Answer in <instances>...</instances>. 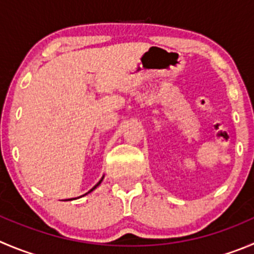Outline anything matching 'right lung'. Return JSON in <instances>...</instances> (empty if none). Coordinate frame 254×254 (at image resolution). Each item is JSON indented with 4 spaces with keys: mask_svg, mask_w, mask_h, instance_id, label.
Wrapping results in <instances>:
<instances>
[{
    "mask_svg": "<svg viewBox=\"0 0 254 254\" xmlns=\"http://www.w3.org/2000/svg\"><path fill=\"white\" fill-rule=\"evenodd\" d=\"M102 180H103V177H102ZM102 180H101V181H100V182H98V183H97V185H96V186H95V187H93V188H92V190H88V193H89V192H92V190H95V188H96V187H97V186H100V183H101V182H102ZM86 194H87V193H86Z\"/></svg>",
    "mask_w": 254,
    "mask_h": 254,
    "instance_id": "obj_1",
    "label": "right lung"
}]
</instances>
